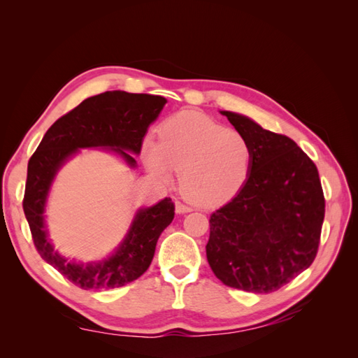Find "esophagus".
<instances>
[{"mask_svg":"<svg viewBox=\"0 0 358 358\" xmlns=\"http://www.w3.org/2000/svg\"><path fill=\"white\" fill-rule=\"evenodd\" d=\"M175 209H177L178 214H186V212H191V210H192V208H191V206H187V204L181 203V201H177V203H175Z\"/></svg>","mask_w":358,"mask_h":358,"instance_id":"obj_1","label":"esophagus"}]
</instances>
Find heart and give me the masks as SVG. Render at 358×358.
Masks as SVG:
<instances>
[{
  "label": "heart",
  "mask_w": 358,
  "mask_h": 358,
  "mask_svg": "<svg viewBox=\"0 0 358 358\" xmlns=\"http://www.w3.org/2000/svg\"><path fill=\"white\" fill-rule=\"evenodd\" d=\"M144 162L159 178L180 173L181 194L196 206L214 208L245 186L252 150L240 132L200 112H181L159 127V141L144 144Z\"/></svg>",
  "instance_id": "1"
}]
</instances>
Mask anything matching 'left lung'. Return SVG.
Instances as JSON below:
<instances>
[{"label": "left lung", "mask_w": 358, "mask_h": 358, "mask_svg": "<svg viewBox=\"0 0 358 358\" xmlns=\"http://www.w3.org/2000/svg\"><path fill=\"white\" fill-rule=\"evenodd\" d=\"M250 144L245 186L210 215L206 257L226 286L269 294L313 264L324 195L317 166L294 140L222 110Z\"/></svg>", "instance_id": "obj_1"}]
</instances>
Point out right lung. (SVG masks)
<instances>
[{"mask_svg":"<svg viewBox=\"0 0 358 358\" xmlns=\"http://www.w3.org/2000/svg\"><path fill=\"white\" fill-rule=\"evenodd\" d=\"M166 104V98L112 90L90 96L58 118L45 132L27 164L22 209L34 245L44 262L81 289L121 287L141 277L150 266L158 237L171 224L175 206L164 199L136 212L126 238L109 258L98 263H72L48 240L44 208L53 178L67 158L83 148H110L135 167L148 127Z\"/></svg>","mask_w":358,"mask_h":358,"instance_id":"1","label":"right lung"}]
</instances>
